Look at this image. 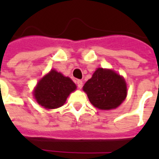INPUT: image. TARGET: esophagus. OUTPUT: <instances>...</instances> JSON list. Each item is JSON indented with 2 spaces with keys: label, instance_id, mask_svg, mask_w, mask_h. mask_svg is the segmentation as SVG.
I'll return each mask as SVG.
<instances>
[{
  "label": "esophagus",
  "instance_id": "obj_1",
  "mask_svg": "<svg viewBox=\"0 0 159 159\" xmlns=\"http://www.w3.org/2000/svg\"><path fill=\"white\" fill-rule=\"evenodd\" d=\"M76 86H77V88H79V89H82L83 88V81L77 80L76 81Z\"/></svg>",
  "mask_w": 159,
  "mask_h": 159
}]
</instances>
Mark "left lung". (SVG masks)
Listing matches in <instances>:
<instances>
[{
	"mask_svg": "<svg viewBox=\"0 0 159 159\" xmlns=\"http://www.w3.org/2000/svg\"><path fill=\"white\" fill-rule=\"evenodd\" d=\"M83 90L89 101L99 109L111 110L117 108L127 95V87L122 76L110 70L99 68L92 78L87 82Z\"/></svg>",
	"mask_w": 159,
	"mask_h": 159,
	"instance_id": "obj_1",
	"label": "left lung"
}]
</instances>
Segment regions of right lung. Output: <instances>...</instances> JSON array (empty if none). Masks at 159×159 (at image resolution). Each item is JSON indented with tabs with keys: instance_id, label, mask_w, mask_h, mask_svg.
<instances>
[{
	"instance_id": "right-lung-1",
	"label": "right lung",
	"mask_w": 159,
	"mask_h": 159,
	"mask_svg": "<svg viewBox=\"0 0 159 159\" xmlns=\"http://www.w3.org/2000/svg\"><path fill=\"white\" fill-rule=\"evenodd\" d=\"M76 89V84L69 77L52 70L37 83L34 96L42 107L54 109L63 106L68 95Z\"/></svg>"
}]
</instances>
